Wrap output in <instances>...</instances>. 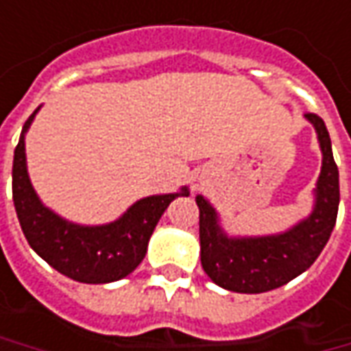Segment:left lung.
Wrapping results in <instances>:
<instances>
[{
    "instance_id": "1",
    "label": "left lung",
    "mask_w": 351,
    "mask_h": 351,
    "mask_svg": "<svg viewBox=\"0 0 351 351\" xmlns=\"http://www.w3.org/2000/svg\"><path fill=\"white\" fill-rule=\"evenodd\" d=\"M317 130L322 169H320L315 208L307 219L280 235L229 237L219 227L213 206L196 196L199 208V258L204 272L213 284L237 293H264L291 282L319 258L328 243L340 204L338 167L334 163L332 143L322 118L305 114Z\"/></svg>"
}]
</instances>
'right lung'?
<instances>
[{"instance_id": "right-lung-1", "label": "right lung", "mask_w": 351, "mask_h": 351, "mask_svg": "<svg viewBox=\"0 0 351 351\" xmlns=\"http://www.w3.org/2000/svg\"><path fill=\"white\" fill-rule=\"evenodd\" d=\"M38 108L25 122L13 157V202L21 229L31 248L54 270L81 284H108L126 278L139 266L147 243L175 194L138 199L122 217L106 225H77L62 219L38 199L27 173L25 134Z\"/></svg>"}]
</instances>
